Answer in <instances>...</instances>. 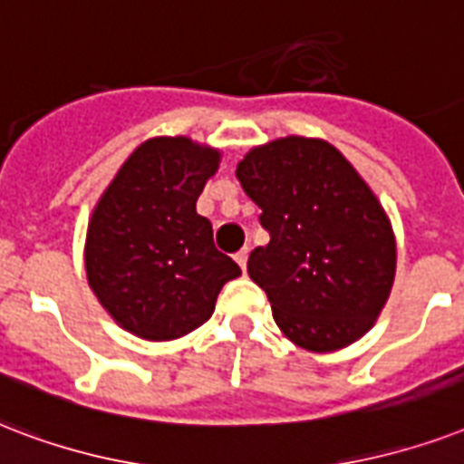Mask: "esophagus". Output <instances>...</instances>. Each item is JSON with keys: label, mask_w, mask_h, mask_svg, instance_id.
Listing matches in <instances>:
<instances>
[{"label": "esophagus", "mask_w": 464, "mask_h": 464, "mask_svg": "<svg viewBox=\"0 0 464 464\" xmlns=\"http://www.w3.org/2000/svg\"><path fill=\"white\" fill-rule=\"evenodd\" d=\"M246 258H249V246H242V249H239L235 254V261L239 266H242V271H244V268H246Z\"/></svg>", "instance_id": "1"}]
</instances>
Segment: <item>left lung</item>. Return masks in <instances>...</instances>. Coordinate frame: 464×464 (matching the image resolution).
<instances>
[{
  "label": "left lung",
  "mask_w": 464,
  "mask_h": 464,
  "mask_svg": "<svg viewBox=\"0 0 464 464\" xmlns=\"http://www.w3.org/2000/svg\"><path fill=\"white\" fill-rule=\"evenodd\" d=\"M271 242L249 254L251 281L295 346L329 353L375 324L394 283L392 225L361 174L317 138L273 140L237 164Z\"/></svg>",
  "instance_id": "1"
}]
</instances>
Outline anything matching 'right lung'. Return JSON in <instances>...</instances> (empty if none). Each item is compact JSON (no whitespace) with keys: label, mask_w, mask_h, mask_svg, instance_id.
Segmentation results:
<instances>
[{"label":"right lung","mask_w":464,"mask_h":464,"mask_svg":"<svg viewBox=\"0 0 464 464\" xmlns=\"http://www.w3.org/2000/svg\"><path fill=\"white\" fill-rule=\"evenodd\" d=\"M220 152L188 138H152L118 169L86 229L89 285L103 310L147 341H171L210 319L242 268L218 251L196 213Z\"/></svg>","instance_id":"obj_1"}]
</instances>
